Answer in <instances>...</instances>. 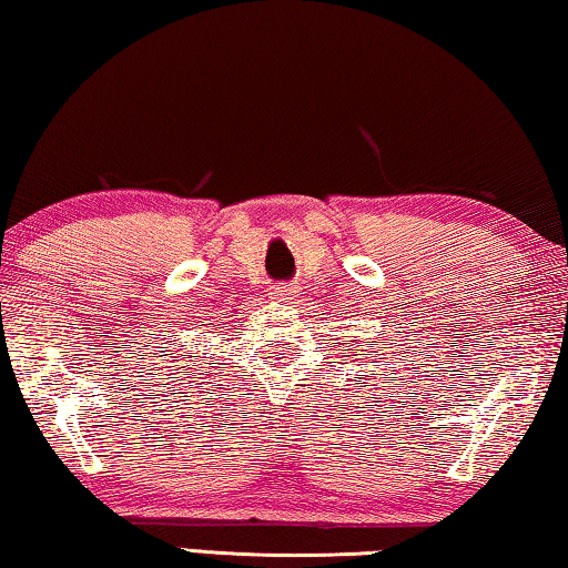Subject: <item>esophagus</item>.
Returning a JSON list of instances; mask_svg holds the SVG:
<instances>
[{
    "label": "esophagus",
    "instance_id": "1",
    "mask_svg": "<svg viewBox=\"0 0 568 568\" xmlns=\"http://www.w3.org/2000/svg\"><path fill=\"white\" fill-rule=\"evenodd\" d=\"M294 294H296V286H292V284H278V286H274V292H272V296H274V300H278V302L292 300Z\"/></svg>",
    "mask_w": 568,
    "mask_h": 568
}]
</instances>
